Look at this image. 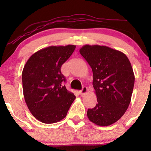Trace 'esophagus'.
<instances>
[{
  "label": "esophagus",
  "mask_w": 151,
  "mask_h": 151,
  "mask_svg": "<svg viewBox=\"0 0 151 151\" xmlns=\"http://www.w3.org/2000/svg\"><path fill=\"white\" fill-rule=\"evenodd\" d=\"M87 91H88L87 87H86V86H84V87L82 88V90H80L79 91L80 94L81 95V96H83V95H84L86 92H87Z\"/></svg>",
  "instance_id": "obj_1"
}]
</instances>
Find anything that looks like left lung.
<instances>
[{
	"label": "left lung",
	"mask_w": 151,
	"mask_h": 151,
	"mask_svg": "<svg viewBox=\"0 0 151 151\" xmlns=\"http://www.w3.org/2000/svg\"><path fill=\"white\" fill-rule=\"evenodd\" d=\"M80 53L92 69L98 102L88 109V118L98 126L111 125L131 102L135 83L131 64L124 53L106 46L85 45Z\"/></svg>",
	"instance_id": "left-lung-1"
}]
</instances>
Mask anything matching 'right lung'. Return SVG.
<instances>
[{"instance_id":"1","label":"right lung","mask_w":151,"mask_h":151,"mask_svg":"<svg viewBox=\"0 0 151 151\" xmlns=\"http://www.w3.org/2000/svg\"><path fill=\"white\" fill-rule=\"evenodd\" d=\"M76 45L50 46L34 53L22 73V89L29 110L41 122L53 124L65 118L76 96L62 85L61 67Z\"/></svg>"}]
</instances>
